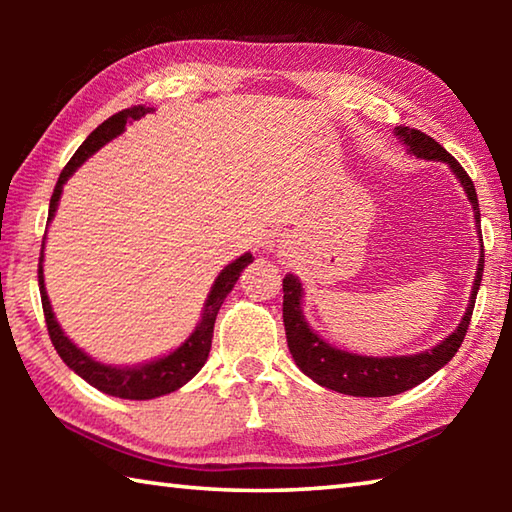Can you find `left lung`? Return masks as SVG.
Here are the masks:
<instances>
[{"label":"left lung","instance_id":"obj_1","mask_svg":"<svg viewBox=\"0 0 512 512\" xmlns=\"http://www.w3.org/2000/svg\"><path fill=\"white\" fill-rule=\"evenodd\" d=\"M393 135L406 146V153L415 155L420 160L443 162L452 169L454 176L461 183L463 192L467 194V201L472 205L474 221H476V235H479V264H476V275L472 284L470 300H467V309L461 318V323L454 329L447 339L433 345L431 350L415 352V354H400V357H368V354H357L350 350H341L325 341L323 336L311 329L305 318V309H302V298H305V289L298 275H284L282 291V316H284V329H287V343L289 352L296 366L305 372L309 379H314L318 386H325L329 391L354 395V397H388L400 395L409 388L422 384L429 379L433 372H438L445 363L452 361L454 354L461 348L465 339L467 327H470L472 309L476 293L481 287L483 277V239H481V214H479V198H476L474 183L467 176L465 169L458 164L452 155H449L443 146H440L433 137L424 135L409 126H397Z\"/></svg>","mask_w":512,"mask_h":512}]
</instances>
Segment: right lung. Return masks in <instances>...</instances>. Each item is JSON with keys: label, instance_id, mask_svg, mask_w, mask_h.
<instances>
[{"label": "right lung", "instance_id": "add662e5", "mask_svg": "<svg viewBox=\"0 0 512 512\" xmlns=\"http://www.w3.org/2000/svg\"><path fill=\"white\" fill-rule=\"evenodd\" d=\"M153 110L155 108H146V106L126 108L103 121L101 126L94 128V131L88 135V140L79 146V151H76L72 155V160L67 162V167L60 171V178L49 201L47 223H51V219L56 216L60 194H63V185L74 176V171L79 169L85 160L92 158L101 146H106L108 142H112L115 137L124 133L126 124H133V121L142 119ZM42 259H45V253H40V264H38V287H40V298H42V311H45L51 343H54L60 359H63L67 366L76 372V375L88 381L90 386H94L101 393L121 397V400H153V397L178 391L180 386H185L187 381L194 375H198V370L205 366L207 354H210V348H212L216 314H219L223 300L228 298V293L237 284L241 271H244L255 257L250 253H244L216 275L212 289L207 293V300L201 311V320H198L194 332L189 334L176 350H171L169 354H164V357H158L153 361L137 363V366H112V363H101L97 359H92L88 352L76 348V345L67 339L65 332L58 325L54 309H51V302L45 289V273H42Z\"/></svg>", "mask_w": 512, "mask_h": 512}]
</instances>
